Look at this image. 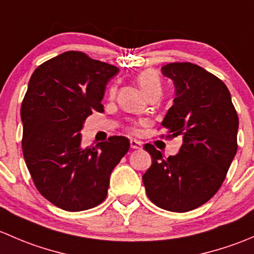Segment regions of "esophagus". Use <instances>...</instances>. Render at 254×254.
<instances>
[{
	"instance_id": "obj_1",
	"label": "esophagus",
	"mask_w": 254,
	"mask_h": 254,
	"mask_svg": "<svg viewBox=\"0 0 254 254\" xmlns=\"http://www.w3.org/2000/svg\"><path fill=\"white\" fill-rule=\"evenodd\" d=\"M130 146H131V148H135V150H139V148L142 147V143L140 142V141H137V140L131 139V140H130Z\"/></svg>"
}]
</instances>
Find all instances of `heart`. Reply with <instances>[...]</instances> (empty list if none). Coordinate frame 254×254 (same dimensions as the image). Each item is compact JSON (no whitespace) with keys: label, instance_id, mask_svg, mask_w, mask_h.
Returning a JSON list of instances; mask_svg holds the SVG:
<instances>
[{"label":"heart","instance_id":"1","mask_svg":"<svg viewBox=\"0 0 254 254\" xmlns=\"http://www.w3.org/2000/svg\"><path fill=\"white\" fill-rule=\"evenodd\" d=\"M137 83L145 92L146 96H151V94L162 93V82L161 77L155 70H143L137 75ZM115 92V87H112L111 94L113 96Z\"/></svg>","mask_w":254,"mask_h":254}]
</instances>
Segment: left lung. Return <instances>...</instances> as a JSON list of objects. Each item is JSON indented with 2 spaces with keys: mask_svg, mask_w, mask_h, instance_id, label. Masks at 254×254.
<instances>
[{
  "mask_svg": "<svg viewBox=\"0 0 254 254\" xmlns=\"http://www.w3.org/2000/svg\"><path fill=\"white\" fill-rule=\"evenodd\" d=\"M162 73L176 87L175 103L162 127L167 139L181 136L183 145L176 156L165 157L145 143L152 165L142 182L155 205L187 212L210 200L224 183L237 152L238 115L226 84L200 66L171 63Z\"/></svg>",
  "mask_w": 254,
  "mask_h": 254,
  "instance_id": "1",
  "label": "left lung"
}]
</instances>
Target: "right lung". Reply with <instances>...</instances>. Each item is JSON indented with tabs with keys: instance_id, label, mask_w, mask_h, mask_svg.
<instances>
[{
	"instance_id": "1",
	"label": "right lung",
	"mask_w": 254,
	"mask_h": 254,
	"mask_svg": "<svg viewBox=\"0 0 254 254\" xmlns=\"http://www.w3.org/2000/svg\"><path fill=\"white\" fill-rule=\"evenodd\" d=\"M119 71L82 51H66L38 66L20 107L25 165L39 193L66 211L107 198L109 177L130 142L124 136L82 147L81 129L103 112L106 84Z\"/></svg>"
}]
</instances>
